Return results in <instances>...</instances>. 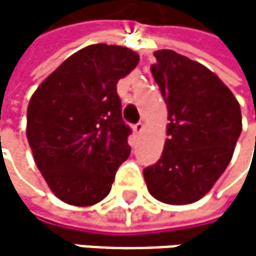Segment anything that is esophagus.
<instances>
[{
    "label": "esophagus",
    "instance_id": "esophagus-1",
    "mask_svg": "<svg viewBox=\"0 0 256 256\" xmlns=\"http://www.w3.org/2000/svg\"><path fill=\"white\" fill-rule=\"evenodd\" d=\"M142 130H144V122H138V124L134 126V132L135 134H141Z\"/></svg>",
    "mask_w": 256,
    "mask_h": 256
}]
</instances>
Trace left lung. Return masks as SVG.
Masks as SVG:
<instances>
[{
	"mask_svg": "<svg viewBox=\"0 0 256 256\" xmlns=\"http://www.w3.org/2000/svg\"><path fill=\"white\" fill-rule=\"evenodd\" d=\"M150 72L167 104V138L160 161L144 169L150 195L192 204L230 162L242 122L236 98L208 67L174 50H156Z\"/></svg>",
	"mask_w": 256,
	"mask_h": 256,
	"instance_id": "obj_1",
	"label": "left lung"
}]
</instances>
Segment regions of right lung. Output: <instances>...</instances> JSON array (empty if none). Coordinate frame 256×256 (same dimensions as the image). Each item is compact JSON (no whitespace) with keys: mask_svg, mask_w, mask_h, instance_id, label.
Segmentation results:
<instances>
[{"mask_svg":"<svg viewBox=\"0 0 256 256\" xmlns=\"http://www.w3.org/2000/svg\"><path fill=\"white\" fill-rule=\"evenodd\" d=\"M140 55L92 44L68 56L35 90L27 107V141L47 186L61 201L94 206L112 189L130 155L116 82Z\"/></svg>","mask_w":256,"mask_h":256,"instance_id":"obj_1","label":"right lung"}]
</instances>
